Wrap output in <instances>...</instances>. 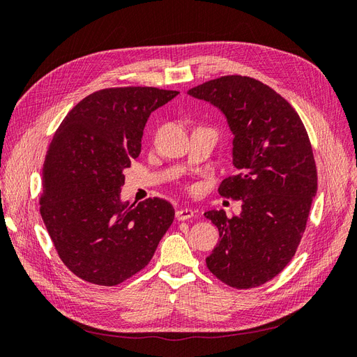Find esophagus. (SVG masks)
<instances>
[{"mask_svg":"<svg viewBox=\"0 0 357 357\" xmlns=\"http://www.w3.org/2000/svg\"><path fill=\"white\" fill-rule=\"evenodd\" d=\"M193 214H195V211H193L192 208H180L176 211V219L177 220H188V219L193 218Z\"/></svg>","mask_w":357,"mask_h":357,"instance_id":"1","label":"esophagus"}]
</instances>
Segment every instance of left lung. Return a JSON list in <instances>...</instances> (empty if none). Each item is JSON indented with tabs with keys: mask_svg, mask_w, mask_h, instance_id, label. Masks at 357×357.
<instances>
[{
	"mask_svg": "<svg viewBox=\"0 0 357 357\" xmlns=\"http://www.w3.org/2000/svg\"><path fill=\"white\" fill-rule=\"evenodd\" d=\"M188 93L225 116L238 171L222 181L219 193L240 199L241 213L232 218L223 210L204 213L220 236L205 262L231 287L261 286L294 257L317 192L304 123L283 96L252 77L225 75Z\"/></svg>",
	"mask_w": 357,
	"mask_h": 357,
	"instance_id": "obj_1",
	"label": "left lung"
}]
</instances>
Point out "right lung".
<instances>
[{"label": "right lung", "instance_id": "obj_1", "mask_svg": "<svg viewBox=\"0 0 357 357\" xmlns=\"http://www.w3.org/2000/svg\"><path fill=\"white\" fill-rule=\"evenodd\" d=\"M178 93L143 86L93 92L53 135L40 213L61 261L84 282L116 286L142 271L174 220L168 201L135 205L121 190L149 116Z\"/></svg>", "mask_w": 357, "mask_h": 357}]
</instances>
